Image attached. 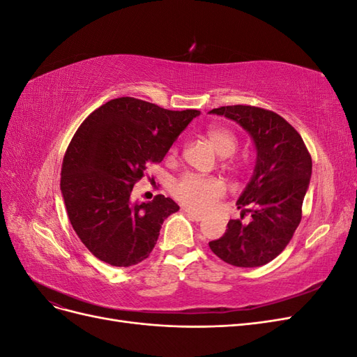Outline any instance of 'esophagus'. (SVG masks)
<instances>
[{
    "label": "esophagus",
    "instance_id": "1",
    "mask_svg": "<svg viewBox=\"0 0 357 357\" xmlns=\"http://www.w3.org/2000/svg\"><path fill=\"white\" fill-rule=\"evenodd\" d=\"M183 211L188 213V214L190 215V218H192L193 220H197V222H199V220H202V219H204V215H202V214H199V213H197V211H193V210H190V208H188V207L183 208Z\"/></svg>",
    "mask_w": 357,
    "mask_h": 357
}]
</instances>
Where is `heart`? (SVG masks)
<instances>
[{"label":"heart","instance_id":"obj_1","mask_svg":"<svg viewBox=\"0 0 357 357\" xmlns=\"http://www.w3.org/2000/svg\"><path fill=\"white\" fill-rule=\"evenodd\" d=\"M208 143L220 156H231L238 139L229 129L214 126L205 132ZM225 193L223 181L215 177H201L195 174L181 176L172 186V195L181 204L197 211L208 210L214 201H218Z\"/></svg>","mask_w":357,"mask_h":357}]
</instances>
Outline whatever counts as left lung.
<instances>
[{
  "mask_svg": "<svg viewBox=\"0 0 357 357\" xmlns=\"http://www.w3.org/2000/svg\"><path fill=\"white\" fill-rule=\"evenodd\" d=\"M210 114L225 116L252 137L256 149L253 176L236 201L241 219L229 220L211 252L223 262L256 268L271 262L294 236L302 218L312 162L296 129L274 112L252 105H226Z\"/></svg>",
  "mask_w": 357,
  "mask_h": 357,
  "instance_id": "8db88e82",
  "label": "left lung"
}]
</instances>
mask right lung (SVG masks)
<instances>
[{"label":"right lung","instance_id":"add662e5","mask_svg":"<svg viewBox=\"0 0 357 357\" xmlns=\"http://www.w3.org/2000/svg\"><path fill=\"white\" fill-rule=\"evenodd\" d=\"M198 110L172 112L122 96L84 119L63 156L61 192L73 229L88 250L113 266L149 257L162 223L178 205L156 195L131 199L146 167L162 162Z\"/></svg>","mask_w":357,"mask_h":357}]
</instances>
